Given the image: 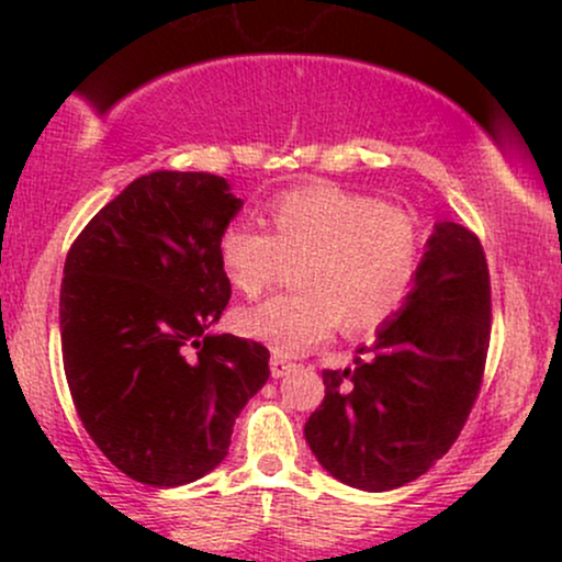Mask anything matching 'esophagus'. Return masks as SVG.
<instances>
[{"mask_svg": "<svg viewBox=\"0 0 562 562\" xmlns=\"http://www.w3.org/2000/svg\"><path fill=\"white\" fill-rule=\"evenodd\" d=\"M269 367H272V378H285L288 372L295 370V364L290 362V359H285V357H272V362H269Z\"/></svg>", "mask_w": 562, "mask_h": 562, "instance_id": "esophagus-1", "label": "esophagus"}]
</instances>
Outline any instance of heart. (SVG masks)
Masks as SVG:
<instances>
[{
  "mask_svg": "<svg viewBox=\"0 0 562 562\" xmlns=\"http://www.w3.org/2000/svg\"><path fill=\"white\" fill-rule=\"evenodd\" d=\"M272 235L232 222L218 235V261L237 293L259 295L288 261L299 293L274 295L237 314V330L277 357H299L338 322L362 333L383 325L409 299L420 267V224L406 205L333 182L277 192L267 203Z\"/></svg>",
  "mask_w": 562,
  "mask_h": 562,
  "instance_id": "b5f03b06",
  "label": "heart"
}]
</instances>
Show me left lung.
Returning <instances> with one entry per match:
<instances>
[{"label": "left lung", "mask_w": 562, "mask_h": 562, "mask_svg": "<svg viewBox=\"0 0 562 562\" xmlns=\"http://www.w3.org/2000/svg\"><path fill=\"white\" fill-rule=\"evenodd\" d=\"M492 335V282L479 237L436 224L409 299L353 370H325V402L303 436L340 483L389 492L447 454L479 398Z\"/></svg>", "instance_id": "obj_1"}]
</instances>
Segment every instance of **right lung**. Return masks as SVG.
Returning a JSON list of instances; mask_svg holds the SVG:
<instances>
[{
  "instance_id": "add662e5",
  "label": "right lung",
  "mask_w": 562,
  "mask_h": 562,
  "mask_svg": "<svg viewBox=\"0 0 562 562\" xmlns=\"http://www.w3.org/2000/svg\"><path fill=\"white\" fill-rule=\"evenodd\" d=\"M243 200L224 177L153 171L76 237L60 288L63 367L83 428L128 479L182 486L227 457L269 351L209 335L232 288L218 235Z\"/></svg>"
}]
</instances>
